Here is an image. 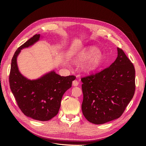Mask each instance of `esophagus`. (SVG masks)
Wrapping results in <instances>:
<instances>
[{"mask_svg":"<svg viewBox=\"0 0 146 146\" xmlns=\"http://www.w3.org/2000/svg\"><path fill=\"white\" fill-rule=\"evenodd\" d=\"M78 85H79V82L78 80H75L73 81V86H78Z\"/></svg>","mask_w":146,"mask_h":146,"instance_id":"34e87169","label":"esophagus"}]
</instances>
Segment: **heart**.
Here are the masks:
<instances>
[{
  "mask_svg": "<svg viewBox=\"0 0 146 146\" xmlns=\"http://www.w3.org/2000/svg\"><path fill=\"white\" fill-rule=\"evenodd\" d=\"M89 60L83 65V70L86 73L96 71L100 68L104 61V56L100 50L95 46H89L79 52L74 59L76 63H80Z\"/></svg>",
  "mask_w": 146,
  "mask_h": 146,
  "instance_id": "1",
  "label": "heart"
}]
</instances>
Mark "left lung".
Here are the masks:
<instances>
[{
	"instance_id": "1",
	"label": "left lung",
	"mask_w": 146,
	"mask_h": 146,
	"mask_svg": "<svg viewBox=\"0 0 146 146\" xmlns=\"http://www.w3.org/2000/svg\"><path fill=\"white\" fill-rule=\"evenodd\" d=\"M108 68L82 78V110L92 123L102 124L119 118L135 92V68L123 50Z\"/></svg>"
}]
</instances>
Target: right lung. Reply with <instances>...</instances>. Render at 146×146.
I'll use <instances>...</instances> for the list:
<instances>
[{
  "label": "right lung",
  "instance_id": "add662e5",
  "mask_svg": "<svg viewBox=\"0 0 146 146\" xmlns=\"http://www.w3.org/2000/svg\"><path fill=\"white\" fill-rule=\"evenodd\" d=\"M36 34L15 51L12 59L9 85L19 108L27 117L46 121L58 113L64 94L72 87L74 76H61L54 70L35 80H30L19 70L17 57L21 50L32 46L40 40Z\"/></svg>",
  "mask_w": 146,
  "mask_h": 146
}]
</instances>
